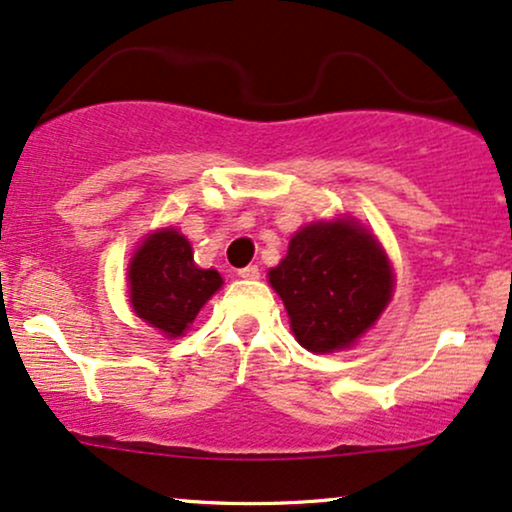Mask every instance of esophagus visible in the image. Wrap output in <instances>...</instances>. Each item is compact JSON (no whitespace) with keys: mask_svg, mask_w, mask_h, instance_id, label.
Instances as JSON below:
<instances>
[{"mask_svg":"<svg viewBox=\"0 0 512 512\" xmlns=\"http://www.w3.org/2000/svg\"><path fill=\"white\" fill-rule=\"evenodd\" d=\"M238 276L248 278V281H255V278H260V267H257V264H248V267L238 269Z\"/></svg>","mask_w":512,"mask_h":512,"instance_id":"1","label":"esophagus"}]
</instances>
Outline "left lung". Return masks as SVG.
I'll list each match as a JSON object with an SVG mask.
<instances>
[{
    "label": "left lung",
    "mask_w": 512,
    "mask_h": 512,
    "mask_svg": "<svg viewBox=\"0 0 512 512\" xmlns=\"http://www.w3.org/2000/svg\"><path fill=\"white\" fill-rule=\"evenodd\" d=\"M297 342L314 354L347 349L392 300L394 274L385 250L357 219L302 226L288 255L269 269Z\"/></svg>",
    "instance_id": "8db88e82"
}]
</instances>
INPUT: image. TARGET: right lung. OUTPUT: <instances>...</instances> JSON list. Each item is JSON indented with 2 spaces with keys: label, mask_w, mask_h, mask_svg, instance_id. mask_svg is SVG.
<instances>
[{
  "label": "right lung",
  "mask_w": 512,
  "mask_h": 512,
  "mask_svg": "<svg viewBox=\"0 0 512 512\" xmlns=\"http://www.w3.org/2000/svg\"><path fill=\"white\" fill-rule=\"evenodd\" d=\"M127 269L134 314L167 338L184 335L224 283L215 269L196 267L191 243L177 229L148 234Z\"/></svg>",
  "instance_id": "obj_1"
}]
</instances>
